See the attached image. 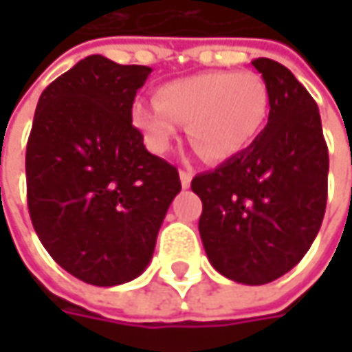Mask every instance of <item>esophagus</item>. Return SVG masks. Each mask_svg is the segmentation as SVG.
Wrapping results in <instances>:
<instances>
[{"mask_svg": "<svg viewBox=\"0 0 352 352\" xmlns=\"http://www.w3.org/2000/svg\"><path fill=\"white\" fill-rule=\"evenodd\" d=\"M180 182H182V188H190V184H192V172L180 170Z\"/></svg>", "mask_w": 352, "mask_h": 352, "instance_id": "34e87169", "label": "esophagus"}]
</instances>
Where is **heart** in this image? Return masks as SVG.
<instances>
[{
  "instance_id": "b5f03b06",
  "label": "heart",
  "mask_w": 352,
  "mask_h": 352,
  "mask_svg": "<svg viewBox=\"0 0 352 352\" xmlns=\"http://www.w3.org/2000/svg\"><path fill=\"white\" fill-rule=\"evenodd\" d=\"M268 113L270 91L261 76L210 70L162 84L155 102L133 103L131 123L155 155L168 153L186 125L199 155L227 162L254 144Z\"/></svg>"
}]
</instances>
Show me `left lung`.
<instances>
[{"mask_svg":"<svg viewBox=\"0 0 352 352\" xmlns=\"http://www.w3.org/2000/svg\"><path fill=\"white\" fill-rule=\"evenodd\" d=\"M270 91V113L249 151L197 174L199 235L211 266L249 286L304 258L325 215L329 153L318 103L286 66L250 62Z\"/></svg>","mask_w":352,"mask_h":352,"instance_id":"8db88e82","label":"left lung"}]
</instances>
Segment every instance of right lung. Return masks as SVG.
<instances>
[{
	"instance_id": "obj_1",
	"label": "right lung",
	"mask_w": 352,
	"mask_h": 352,
	"mask_svg": "<svg viewBox=\"0 0 352 352\" xmlns=\"http://www.w3.org/2000/svg\"><path fill=\"white\" fill-rule=\"evenodd\" d=\"M151 72L91 54L36 103L25 156L31 221L48 254L86 284L141 276L182 190L178 170L151 155L131 123Z\"/></svg>"
}]
</instances>
